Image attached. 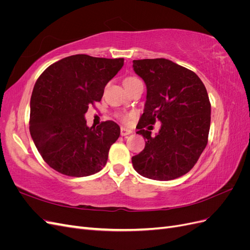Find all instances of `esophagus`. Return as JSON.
<instances>
[{"label": "esophagus", "instance_id": "1", "mask_svg": "<svg viewBox=\"0 0 250 250\" xmlns=\"http://www.w3.org/2000/svg\"><path fill=\"white\" fill-rule=\"evenodd\" d=\"M131 132H132V130L128 129V128H125V127H121V135H122V137H125V135L130 134Z\"/></svg>", "mask_w": 250, "mask_h": 250}]
</instances>
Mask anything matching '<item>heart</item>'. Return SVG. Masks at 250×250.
<instances>
[{
	"label": "heart",
	"instance_id": "1",
	"mask_svg": "<svg viewBox=\"0 0 250 250\" xmlns=\"http://www.w3.org/2000/svg\"><path fill=\"white\" fill-rule=\"evenodd\" d=\"M132 80H137V78H134V77H128V78H126L125 80H124V82H129V81H132ZM129 116H125L124 117V120L125 121H128V120H129Z\"/></svg>",
	"mask_w": 250,
	"mask_h": 250
}]
</instances>
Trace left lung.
<instances>
[{
  "mask_svg": "<svg viewBox=\"0 0 250 250\" xmlns=\"http://www.w3.org/2000/svg\"><path fill=\"white\" fill-rule=\"evenodd\" d=\"M133 71L147 87L144 112L137 126L146 139L144 150L132 156L134 170L154 180L185 175L197 163L208 144L210 103L207 88L194 72L169 59L133 60ZM162 123L155 137L144 130Z\"/></svg>",
  "mask_w": 250,
  "mask_h": 250,
  "instance_id": "1",
  "label": "left lung"
}]
</instances>
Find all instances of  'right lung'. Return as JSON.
I'll return each mask as SVG.
<instances>
[{"label":"right lung","instance_id":"add662e5","mask_svg":"<svg viewBox=\"0 0 250 250\" xmlns=\"http://www.w3.org/2000/svg\"><path fill=\"white\" fill-rule=\"evenodd\" d=\"M124 58L77 54L58 60L37 79L30 101V133L52 169L83 177L106 165L120 126L105 121L87 127L88 105L102 99L105 85L122 69Z\"/></svg>","mask_w":250,"mask_h":250}]
</instances>
